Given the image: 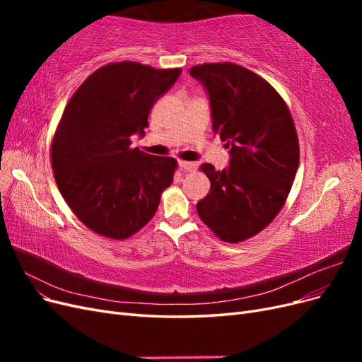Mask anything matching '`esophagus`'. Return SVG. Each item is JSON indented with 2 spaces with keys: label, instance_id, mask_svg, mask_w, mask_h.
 <instances>
[{
  "label": "esophagus",
  "instance_id": "1",
  "mask_svg": "<svg viewBox=\"0 0 362 362\" xmlns=\"http://www.w3.org/2000/svg\"><path fill=\"white\" fill-rule=\"evenodd\" d=\"M178 164H180V169H181L182 172H185V173L194 172V170H196V164H194V163H190V161H182V160H181Z\"/></svg>",
  "mask_w": 362,
  "mask_h": 362
}]
</instances>
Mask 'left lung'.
<instances>
[{
	"mask_svg": "<svg viewBox=\"0 0 362 362\" xmlns=\"http://www.w3.org/2000/svg\"><path fill=\"white\" fill-rule=\"evenodd\" d=\"M210 96L213 131L229 148V168L201 170L211 182L196 204L201 221L228 243L262 231L287 201L299 166V139L286 101L259 75L235 63L190 68Z\"/></svg>",
	"mask_w": 362,
	"mask_h": 362,
	"instance_id": "obj_1",
	"label": "left lung"
}]
</instances>
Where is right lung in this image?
<instances>
[{
    "label": "right lung",
    "mask_w": 362,
    "mask_h": 362,
    "mask_svg": "<svg viewBox=\"0 0 362 362\" xmlns=\"http://www.w3.org/2000/svg\"><path fill=\"white\" fill-rule=\"evenodd\" d=\"M180 74V68L108 63L87 76L64 107L51 166L63 199L93 233L124 240L154 217L178 163L131 148V136L145 134L152 105Z\"/></svg>",
    "instance_id": "1"
}]
</instances>
